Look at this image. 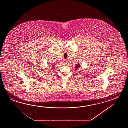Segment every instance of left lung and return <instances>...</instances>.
<instances>
[{"mask_svg": "<svg viewBox=\"0 0 128 128\" xmlns=\"http://www.w3.org/2000/svg\"><path fill=\"white\" fill-rule=\"evenodd\" d=\"M79 67H80V64H76V65L75 66V68L76 70H77L79 68Z\"/></svg>", "mask_w": 128, "mask_h": 128, "instance_id": "obj_1", "label": "left lung"}]
</instances>
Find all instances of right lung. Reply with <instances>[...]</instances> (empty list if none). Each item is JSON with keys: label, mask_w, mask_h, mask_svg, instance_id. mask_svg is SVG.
<instances>
[{"label": "right lung", "mask_w": 128, "mask_h": 128, "mask_svg": "<svg viewBox=\"0 0 128 128\" xmlns=\"http://www.w3.org/2000/svg\"><path fill=\"white\" fill-rule=\"evenodd\" d=\"M50 66H51V67H52V68H53V69H54V68H55V66L54 65H53V64H52H52H51V65H50Z\"/></svg>", "instance_id": "obj_1"}]
</instances>
